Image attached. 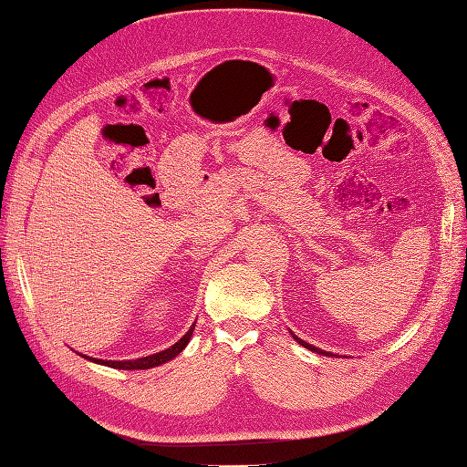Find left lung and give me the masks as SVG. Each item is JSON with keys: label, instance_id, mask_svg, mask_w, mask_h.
<instances>
[{"label": "left lung", "instance_id": "8db88e82", "mask_svg": "<svg viewBox=\"0 0 467 467\" xmlns=\"http://www.w3.org/2000/svg\"><path fill=\"white\" fill-rule=\"evenodd\" d=\"M290 335L296 338V341H298L304 348H307V350H314V352H317V355H321V357H335L333 352H327V350H321V348H317V347H314V345H309V343H306V341H302L300 337H296L292 331H290Z\"/></svg>", "mask_w": 467, "mask_h": 467}]
</instances>
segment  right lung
Masks as SVG:
<instances>
[{"mask_svg":"<svg viewBox=\"0 0 467 467\" xmlns=\"http://www.w3.org/2000/svg\"><path fill=\"white\" fill-rule=\"evenodd\" d=\"M194 323L191 325V329L185 335H182L173 347L155 352V355H150V357L132 358V360H101V358H93V357L81 355V352H79V355L83 358L95 362V364H103V366H109V368H117V370H148V368H155V366H161V364H165L169 360H173L179 355V352H182V348L189 345L191 337H192V331H194Z\"/></svg>","mask_w":467,"mask_h":467,"instance_id":"add662e5","label":"right lung"}]
</instances>
